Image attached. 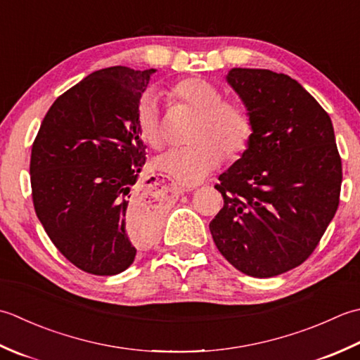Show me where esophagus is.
Segmentation results:
<instances>
[{"instance_id":"esophagus-1","label":"esophagus","mask_w":360,"mask_h":360,"mask_svg":"<svg viewBox=\"0 0 360 360\" xmlns=\"http://www.w3.org/2000/svg\"><path fill=\"white\" fill-rule=\"evenodd\" d=\"M188 191H193V189H191V188H174V193H177V194L188 193Z\"/></svg>"}]
</instances>
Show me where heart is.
Listing matches in <instances>:
<instances>
[{
    "label": "heart",
    "mask_w": 360,
    "mask_h": 360,
    "mask_svg": "<svg viewBox=\"0 0 360 360\" xmlns=\"http://www.w3.org/2000/svg\"><path fill=\"white\" fill-rule=\"evenodd\" d=\"M167 98L195 112L186 148H174L153 161L155 169L181 186H195L225 158L245 150L252 136V120L238 99L222 96L221 88L202 77H185L167 88ZM138 134L150 148L165 143L161 107L153 93H144L135 107Z\"/></svg>",
    "instance_id": "heart-1"
}]
</instances>
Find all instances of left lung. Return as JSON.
Returning <instances> with one entry per match:
<instances>
[{
	"mask_svg": "<svg viewBox=\"0 0 360 360\" xmlns=\"http://www.w3.org/2000/svg\"><path fill=\"white\" fill-rule=\"evenodd\" d=\"M248 110V149L219 175L214 244L242 274L270 278L303 264L339 207L342 158L329 115L295 79L270 70L226 76Z\"/></svg>",
	"mask_w": 360,
	"mask_h": 360,
	"instance_id": "1",
	"label": "left lung"
}]
</instances>
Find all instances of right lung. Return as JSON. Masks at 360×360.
Segmentation results:
<instances>
[{"label":"right lung","mask_w":360,"mask_h":360,"mask_svg":"<svg viewBox=\"0 0 360 360\" xmlns=\"http://www.w3.org/2000/svg\"><path fill=\"white\" fill-rule=\"evenodd\" d=\"M152 72L94 71L54 101L34 139L37 217L57 250L86 274L124 272L136 244L158 229L160 205H144L131 191L146 163L135 107Z\"/></svg>","instance_id":"1"}]
</instances>
